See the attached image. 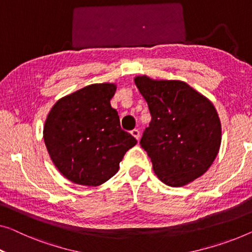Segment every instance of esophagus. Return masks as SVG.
<instances>
[{
    "label": "esophagus",
    "mask_w": 252,
    "mask_h": 252,
    "mask_svg": "<svg viewBox=\"0 0 252 252\" xmlns=\"http://www.w3.org/2000/svg\"><path fill=\"white\" fill-rule=\"evenodd\" d=\"M131 134L137 139V140H139V138H140V132H139V130L137 129H133L132 131H131Z\"/></svg>",
    "instance_id": "1"
}]
</instances>
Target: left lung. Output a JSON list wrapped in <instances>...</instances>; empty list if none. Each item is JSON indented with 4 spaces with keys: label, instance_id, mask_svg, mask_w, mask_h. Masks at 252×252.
Segmentation results:
<instances>
[{
    "label": "left lung",
    "instance_id": "left-lung-1",
    "mask_svg": "<svg viewBox=\"0 0 252 252\" xmlns=\"http://www.w3.org/2000/svg\"><path fill=\"white\" fill-rule=\"evenodd\" d=\"M152 115L140 145L158 179L182 187L201 176L219 154L222 127L213 103L179 80L134 79Z\"/></svg>",
    "mask_w": 252,
    "mask_h": 252
}]
</instances>
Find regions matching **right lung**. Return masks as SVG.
<instances>
[{"label": "right lung", "mask_w": 252, "mask_h": 252, "mask_svg": "<svg viewBox=\"0 0 252 252\" xmlns=\"http://www.w3.org/2000/svg\"><path fill=\"white\" fill-rule=\"evenodd\" d=\"M114 84H94L59 99L44 126V141L56 168L71 182L103 185L119 171L125 154L137 144L121 129L111 106Z\"/></svg>", "instance_id": "obj_1"}]
</instances>
